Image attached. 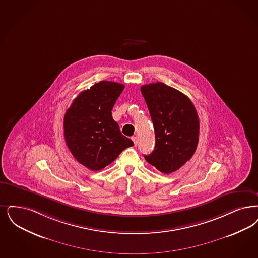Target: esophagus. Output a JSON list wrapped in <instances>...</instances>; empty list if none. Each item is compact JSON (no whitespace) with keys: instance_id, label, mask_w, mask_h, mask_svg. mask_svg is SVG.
I'll list each match as a JSON object with an SVG mask.
<instances>
[{"instance_id":"34e87169","label":"esophagus","mask_w":258,"mask_h":258,"mask_svg":"<svg viewBox=\"0 0 258 258\" xmlns=\"http://www.w3.org/2000/svg\"><path fill=\"white\" fill-rule=\"evenodd\" d=\"M132 139H133V141H134V145H137V143H138V139H137V137H136V136H133V137H132Z\"/></svg>"}]
</instances>
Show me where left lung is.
Segmentation results:
<instances>
[{
	"mask_svg": "<svg viewBox=\"0 0 258 258\" xmlns=\"http://www.w3.org/2000/svg\"><path fill=\"white\" fill-rule=\"evenodd\" d=\"M141 93L155 127V146L144 155L151 165L171 174L194 155L199 141L200 122L196 108L183 93L164 83L146 84Z\"/></svg>",
	"mask_w": 258,
	"mask_h": 258,
	"instance_id": "left-lung-1",
	"label": "left lung"
}]
</instances>
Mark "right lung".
Listing matches in <instances>:
<instances>
[{"instance_id": "1", "label": "right lung", "mask_w": 258, "mask_h": 258, "mask_svg": "<svg viewBox=\"0 0 258 258\" xmlns=\"http://www.w3.org/2000/svg\"><path fill=\"white\" fill-rule=\"evenodd\" d=\"M124 84L103 81L80 93L67 109L63 126L73 156L92 171L109 165L134 142L120 132L112 107Z\"/></svg>"}]
</instances>
